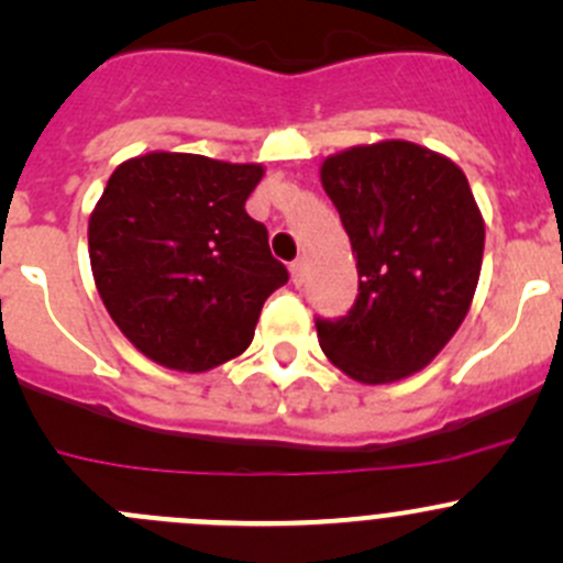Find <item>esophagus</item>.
<instances>
[{"mask_svg":"<svg viewBox=\"0 0 563 563\" xmlns=\"http://www.w3.org/2000/svg\"><path fill=\"white\" fill-rule=\"evenodd\" d=\"M288 269H291L294 286H302V283H305V261L302 258L291 261V266H288Z\"/></svg>","mask_w":563,"mask_h":563,"instance_id":"34e87169","label":"esophagus"}]
</instances>
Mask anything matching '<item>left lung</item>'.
<instances>
[{"label": "left lung", "mask_w": 563, "mask_h": 563, "mask_svg": "<svg viewBox=\"0 0 563 563\" xmlns=\"http://www.w3.org/2000/svg\"><path fill=\"white\" fill-rule=\"evenodd\" d=\"M321 185L356 253L349 316L316 318L318 343L360 384L428 367L463 323L485 250V220L450 157L411 144L351 146L321 163Z\"/></svg>", "instance_id": "1"}]
</instances>
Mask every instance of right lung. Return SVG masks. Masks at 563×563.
Masks as SVG:
<instances>
[{"label":"right lung","mask_w":563,"mask_h":563,"mask_svg":"<svg viewBox=\"0 0 563 563\" xmlns=\"http://www.w3.org/2000/svg\"><path fill=\"white\" fill-rule=\"evenodd\" d=\"M258 163L187 152L130 157L89 218L95 286L124 338L168 371L203 373L253 343L261 308L288 283L245 201Z\"/></svg>","instance_id":"right-lung-1"}]
</instances>
